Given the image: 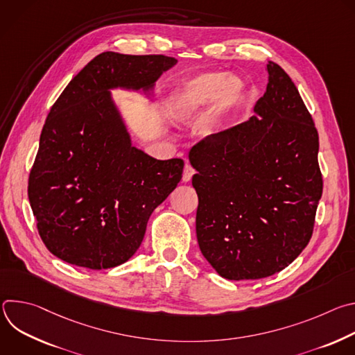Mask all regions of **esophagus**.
<instances>
[{"label":"esophagus","mask_w":355,"mask_h":355,"mask_svg":"<svg viewBox=\"0 0 355 355\" xmlns=\"http://www.w3.org/2000/svg\"><path fill=\"white\" fill-rule=\"evenodd\" d=\"M193 174H195V170L189 164H185L184 173H182V182H189Z\"/></svg>","instance_id":"34e87169"}]
</instances>
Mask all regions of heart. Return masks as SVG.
Instances as JSON below:
<instances>
[{
	"label": "heart",
	"instance_id": "obj_1",
	"mask_svg": "<svg viewBox=\"0 0 355 355\" xmlns=\"http://www.w3.org/2000/svg\"><path fill=\"white\" fill-rule=\"evenodd\" d=\"M240 87L227 81L220 73H205L187 81L174 99L173 110L177 116L187 118L205 108L216 98L219 110H226L239 99ZM218 126V121H215Z\"/></svg>",
	"mask_w": 355,
	"mask_h": 355
}]
</instances>
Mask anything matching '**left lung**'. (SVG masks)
<instances>
[{
	"label": "left lung",
	"instance_id": "8db88e82",
	"mask_svg": "<svg viewBox=\"0 0 355 355\" xmlns=\"http://www.w3.org/2000/svg\"><path fill=\"white\" fill-rule=\"evenodd\" d=\"M266 70L256 115L189 151L199 248L220 277L233 281L288 267L312 237L323 191L312 115L277 63Z\"/></svg>",
	"mask_w": 355,
	"mask_h": 355
}]
</instances>
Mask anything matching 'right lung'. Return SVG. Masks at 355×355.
<instances>
[{"label":"right lung","instance_id":"obj_1","mask_svg":"<svg viewBox=\"0 0 355 355\" xmlns=\"http://www.w3.org/2000/svg\"><path fill=\"white\" fill-rule=\"evenodd\" d=\"M174 64L164 55L104 52L53 104L28 181L37 232L53 256L107 270L141 244L150 215L175 189L184 162L156 160L132 146L110 89L147 92Z\"/></svg>","mask_w":355,"mask_h":355}]
</instances>
